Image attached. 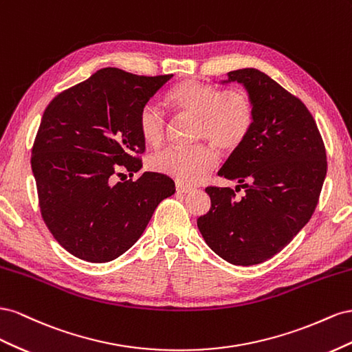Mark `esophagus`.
Masks as SVG:
<instances>
[{
    "label": "esophagus",
    "instance_id": "obj_1",
    "mask_svg": "<svg viewBox=\"0 0 352 352\" xmlns=\"http://www.w3.org/2000/svg\"><path fill=\"white\" fill-rule=\"evenodd\" d=\"M192 190H193V188L190 187V186H184V184H179V183L177 184V192H178V193H184V195H186V193L192 192Z\"/></svg>",
    "mask_w": 352,
    "mask_h": 352
}]
</instances>
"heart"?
I'll return each instance as SVG.
<instances>
[{
  "instance_id": "heart-1",
  "label": "heart",
  "mask_w": 352,
  "mask_h": 352,
  "mask_svg": "<svg viewBox=\"0 0 352 352\" xmlns=\"http://www.w3.org/2000/svg\"><path fill=\"white\" fill-rule=\"evenodd\" d=\"M169 104L182 115L197 119L196 140H209L224 152L242 146L254 126V104L242 88L221 89L212 84L188 79L168 93ZM138 129L153 147L162 144L166 134V115L155 103H146L138 113ZM218 165L217 150L206 143L193 147H173L150 159L156 173L193 186Z\"/></svg>"
}]
</instances>
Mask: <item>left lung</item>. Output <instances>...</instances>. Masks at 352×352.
<instances>
[{"instance_id":"obj_1","label":"left lung","mask_w":352,"mask_h":352,"mask_svg":"<svg viewBox=\"0 0 352 352\" xmlns=\"http://www.w3.org/2000/svg\"><path fill=\"white\" fill-rule=\"evenodd\" d=\"M243 84L254 104V126L218 170L237 179L206 187L210 209L197 218L199 232L214 252L234 265H255L290 243L314 214L327 160L316 120L298 97L258 69L227 74Z\"/></svg>"}]
</instances>
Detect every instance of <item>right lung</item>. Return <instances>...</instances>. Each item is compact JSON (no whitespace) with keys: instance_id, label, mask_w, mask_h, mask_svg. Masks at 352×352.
Instances as JSON below:
<instances>
[{"instance_id":"right-lung-1","label":"right lung","mask_w":352,"mask_h":352,"mask_svg":"<svg viewBox=\"0 0 352 352\" xmlns=\"http://www.w3.org/2000/svg\"><path fill=\"white\" fill-rule=\"evenodd\" d=\"M173 75L140 76L104 67L47 106L31 165L45 226L69 254L109 263L143 234L156 206L175 193L159 173L113 182L142 168L138 113Z\"/></svg>"}]
</instances>
